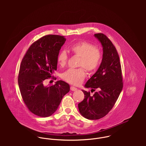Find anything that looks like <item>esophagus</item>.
<instances>
[{"instance_id":"esophagus-1","label":"esophagus","mask_w":146,"mask_h":146,"mask_svg":"<svg viewBox=\"0 0 146 146\" xmlns=\"http://www.w3.org/2000/svg\"><path fill=\"white\" fill-rule=\"evenodd\" d=\"M70 89H71L72 91H75V90H76L78 89H77L76 87H75V86H70Z\"/></svg>"}]
</instances>
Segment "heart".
<instances>
[{"instance_id":"obj_1","label":"heart","mask_w":146,"mask_h":146,"mask_svg":"<svg viewBox=\"0 0 146 146\" xmlns=\"http://www.w3.org/2000/svg\"><path fill=\"white\" fill-rule=\"evenodd\" d=\"M70 49L72 53L79 57L78 68H70L62 75L63 80L75 85L82 83L85 77V68L89 73L92 74L98 68L102 58V54L100 49L90 42L80 41L72 44ZM68 57L64 50H61L57 56L58 64L64 67L68 61Z\"/></svg>"}]
</instances>
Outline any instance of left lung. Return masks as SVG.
<instances>
[{
	"label": "left lung",
	"mask_w": 146,
	"mask_h": 146,
	"mask_svg": "<svg viewBox=\"0 0 146 146\" xmlns=\"http://www.w3.org/2000/svg\"><path fill=\"white\" fill-rule=\"evenodd\" d=\"M103 46V58L97 71L88 80L86 88L94 93L83 90L84 99L78 104L80 113L90 120L105 116L113 108L123 89V82L118 52L109 38L102 33L94 34Z\"/></svg>",
	"instance_id": "1"
}]
</instances>
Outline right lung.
I'll return each instance as SVG.
<instances>
[{"instance_id": "1", "label": "right lung", "mask_w": 146, "mask_h": 146, "mask_svg": "<svg viewBox=\"0 0 146 146\" xmlns=\"http://www.w3.org/2000/svg\"><path fill=\"white\" fill-rule=\"evenodd\" d=\"M66 39L57 35H47L34 42L23 56L18 83L25 104L33 113L40 117L52 115L58 108L70 86L59 80L50 86L43 85L57 70V56Z\"/></svg>"}]
</instances>
